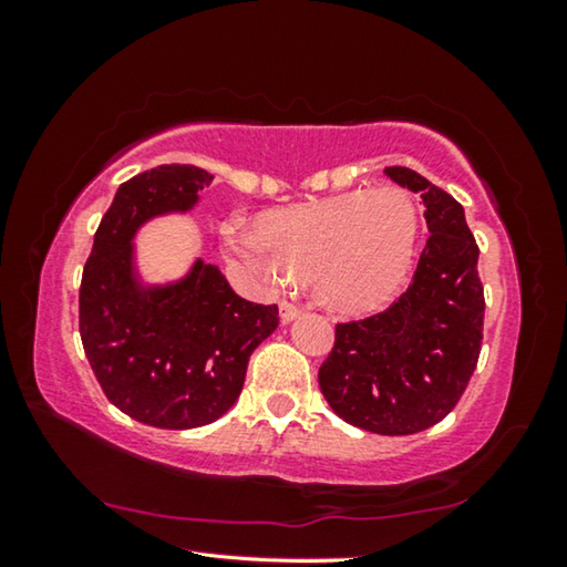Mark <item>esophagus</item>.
I'll list each match as a JSON object with an SVG mask.
<instances>
[{"label": "esophagus", "instance_id": "obj_1", "mask_svg": "<svg viewBox=\"0 0 567 567\" xmlns=\"http://www.w3.org/2000/svg\"><path fill=\"white\" fill-rule=\"evenodd\" d=\"M302 315V307L300 305H295V302H282L280 305V318H282V322H292V320H297Z\"/></svg>", "mask_w": 567, "mask_h": 567}]
</instances>
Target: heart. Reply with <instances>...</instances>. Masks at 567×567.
Returning <instances> with one entry per match:
<instances>
[{
  "label": "heart",
  "mask_w": 567,
  "mask_h": 567,
  "mask_svg": "<svg viewBox=\"0 0 567 567\" xmlns=\"http://www.w3.org/2000/svg\"><path fill=\"white\" fill-rule=\"evenodd\" d=\"M415 237V205L388 185L267 215L260 233L237 223L225 227L229 255L249 270L267 282L315 277L324 300L344 310H368L395 292Z\"/></svg>",
  "instance_id": "1"
}]
</instances>
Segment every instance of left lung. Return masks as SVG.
Instances as JSON below:
<instances>
[{
    "label": "left lung",
    "instance_id": "8db88e82",
    "mask_svg": "<svg viewBox=\"0 0 567 567\" xmlns=\"http://www.w3.org/2000/svg\"><path fill=\"white\" fill-rule=\"evenodd\" d=\"M385 175L422 197L430 237L395 302L334 324L318 380L350 425L412 435L433 427L463 398L483 344L485 295L463 205L408 167H385Z\"/></svg>",
    "mask_w": 567,
    "mask_h": 567
}]
</instances>
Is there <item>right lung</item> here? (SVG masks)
Wrapping results in <instances>:
<instances>
[{
    "label": "right lung",
    "instance_id": "right-lung-1",
    "mask_svg": "<svg viewBox=\"0 0 567 567\" xmlns=\"http://www.w3.org/2000/svg\"><path fill=\"white\" fill-rule=\"evenodd\" d=\"M207 169L159 165L122 182L94 233L80 287V334L94 378L124 415L162 430L203 427L235 405L249 354L275 332L277 305L243 300L219 267L197 260L169 287L132 275V237L147 219L185 213Z\"/></svg>",
    "mask_w": 567,
    "mask_h": 567
}]
</instances>
